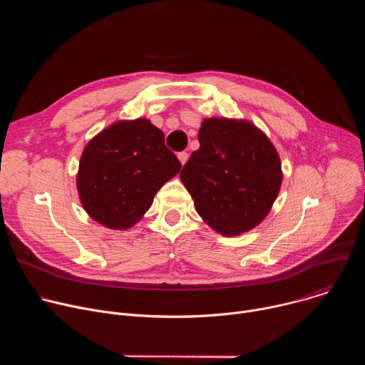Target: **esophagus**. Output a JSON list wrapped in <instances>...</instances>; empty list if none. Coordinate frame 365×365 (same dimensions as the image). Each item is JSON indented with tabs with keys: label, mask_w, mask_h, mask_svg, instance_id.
<instances>
[{
	"label": "esophagus",
	"mask_w": 365,
	"mask_h": 365,
	"mask_svg": "<svg viewBox=\"0 0 365 365\" xmlns=\"http://www.w3.org/2000/svg\"><path fill=\"white\" fill-rule=\"evenodd\" d=\"M178 159L180 160L182 165H185V163L187 162V159H189V154H187L186 151H180V153L178 154Z\"/></svg>",
	"instance_id": "34e87169"
}]
</instances>
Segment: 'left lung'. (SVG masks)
<instances>
[{
	"instance_id": "8db88e82",
	"label": "left lung",
	"mask_w": 365,
	"mask_h": 365,
	"mask_svg": "<svg viewBox=\"0 0 365 365\" xmlns=\"http://www.w3.org/2000/svg\"><path fill=\"white\" fill-rule=\"evenodd\" d=\"M197 138L200 147L180 172L196 212L225 237L255 228L282 186L276 147L247 120L205 118Z\"/></svg>"
}]
</instances>
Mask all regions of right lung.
I'll return each mask as SVG.
<instances>
[{"label":"right lung","instance_id":"1","mask_svg":"<svg viewBox=\"0 0 365 365\" xmlns=\"http://www.w3.org/2000/svg\"><path fill=\"white\" fill-rule=\"evenodd\" d=\"M182 165L147 118L103 128L83 148L76 187L86 214L110 230H128Z\"/></svg>","mask_w":365,"mask_h":365}]
</instances>
